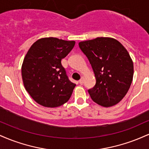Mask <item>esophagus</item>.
I'll return each mask as SVG.
<instances>
[{"label": "esophagus", "instance_id": "34e87169", "mask_svg": "<svg viewBox=\"0 0 149 149\" xmlns=\"http://www.w3.org/2000/svg\"><path fill=\"white\" fill-rule=\"evenodd\" d=\"M78 82H79V83L80 85H83V83H84V78H83V77H81V78H80Z\"/></svg>", "mask_w": 149, "mask_h": 149}]
</instances>
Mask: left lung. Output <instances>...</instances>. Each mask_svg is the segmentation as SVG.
<instances>
[{"instance_id":"1","label":"left lung","mask_w":149,"mask_h":149,"mask_svg":"<svg viewBox=\"0 0 149 149\" xmlns=\"http://www.w3.org/2000/svg\"><path fill=\"white\" fill-rule=\"evenodd\" d=\"M91 64L96 84L88 90L91 99L104 107L119 103L132 81L133 61L127 50L113 38L98 37L78 43Z\"/></svg>"}]
</instances>
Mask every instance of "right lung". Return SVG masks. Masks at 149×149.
<instances>
[{
  "mask_svg": "<svg viewBox=\"0 0 149 149\" xmlns=\"http://www.w3.org/2000/svg\"><path fill=\"white\" fill-rule=\"evenodd\" d=\"M76 42L42 38L31 46L22 66L24 88L40 105L54 108L67 102L76 84L68 78L61 61Z\"/></svg>",
  "mask_w": 149,
  "mask_h": 149,
  "instance_id": "obj_1",
  "label": "right lung"
}]
</instances>
